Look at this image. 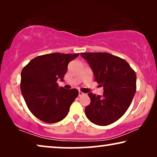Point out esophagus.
Segmentation results:
<instances>
[{
    "label": "esophagus",
    "mask_w": 157,
    "mask_h": 157,
    "mask_svg": "<svg viewBox=\"0 0 157 157\" xmlns=\"http://www.w3.org/2000/svg\"><path fill=\"white\" fill-rule=\"evenodd\" d=\"M83 95H85L84 93H83V92H81L80 91H78V96H83Z\"/></svg>",
    "instance_id": "1"
}]
</instances>
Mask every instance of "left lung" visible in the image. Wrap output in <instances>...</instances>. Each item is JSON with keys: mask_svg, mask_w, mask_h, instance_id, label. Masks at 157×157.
Segmentation results:
<instances>
[{"mask_svg": "<svg viewBox=\"0 0 157 157\" xmlns=\"http://www.w3.org/2000/svg\"><path fill=\"white\" fill-rule=\"evenodd\" d=\"M96 81L104 87L102 96L88 94L91 103L85 108L92 123L107 126L126 113L136 90V75L125 60L109 53H81Z\"/></svg>", "mask_w": 157, "mask_h": 157, "instance_id": "left-lung-1", "label": "left lung"}]
</instances>
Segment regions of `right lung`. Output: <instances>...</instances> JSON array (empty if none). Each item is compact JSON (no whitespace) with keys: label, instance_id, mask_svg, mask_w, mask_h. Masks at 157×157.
<instances>
[{"label":"right lung","instance_id":"1","mask_svg":"<svg viewBox=\"0 0 157 157\" xmlns=\"http://www.w3.org/2000/svg\"><path fill=\"white\" fill-rule=\"evenodd\" d=\"M78 55L53 53L39 56L23 68L21 93L30 111L38 119L52 124L67 116L78 91L59 88L57 80L63 81L68 63Z\"/></svg>","mask_w":157,"mask_h":157}]
</instances>
